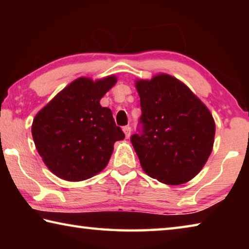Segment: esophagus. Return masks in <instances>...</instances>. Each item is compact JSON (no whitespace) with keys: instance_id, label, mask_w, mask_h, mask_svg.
Masks as SVG:
<instances>
[{"instance_id":"esophagus-1","label":"esophagus","mask_w":249,"mask_h":249,"mask_svg":"<svg viewBox=\"0 0 249 249\" xmlns=\"http://www.w3.org/2000/svg\"><path fill=\"white\" fill-rule=\"evenodd\" d=\"M123 132H124V134H125V136H126V138H128L129 136H130V132H132V128H130V126H124L123 127Z\"/></svg>"}]
</instances>
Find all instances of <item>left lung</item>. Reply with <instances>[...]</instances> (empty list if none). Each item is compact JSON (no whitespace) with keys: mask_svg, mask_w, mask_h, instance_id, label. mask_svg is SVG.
Segmentation results:
<instances>
[{"mask_svg":"<svg viewBox=\"0 0 249 249\" xmlns=\"http://www.w3.org/2000/svg\"><path fill=\"white\" fill-rule=\"evenodd\" d=\"M142 116L130 142L147 175L181 184L199 174L212 151L215 124L187 86L168 74L136 83Z\"/></svg>","mask_w":249,"mask_h":249,"instance_id":"obj_1","label":"left lung"}]
</instances>
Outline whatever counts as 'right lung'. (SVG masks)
Segmentation results:
<instances>
[{"label":"right lung","mask_w":249,"mask_h":249,"mask_svg":"<svg viewBox=\"0 0 249 249\" xmlns=\"http://www.w3.org/2000/svg\"><path fill=\"white\" fill-rule=\"evenodd\" d=\"M113 75L93 82L79 78L34 119L32 134L48 169L67 181H82L107 167L113 145L125 138L112 111L100 100L114 86Z\"/></svg>","instance_id":"1"}]
</instances>
